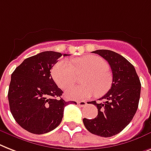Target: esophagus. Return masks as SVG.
I'll list each match as a JSON object with an SVG mask.
<instances>
[{"mask_svg": "<svg viewBox=\"0 0 151 151\" xmlns=\"http://www.w3.org/2000/svg\"><path fill=\"white\" fill-rule=\"evenodd\" d=\"M78 105H79L80 107H84V106L87 105V103H86V101H78Z\"/></svg>", "mask_w": 151, "mask_h": 151, "instance_id": "34e87169", "label": "esophagus"}]
</instances>
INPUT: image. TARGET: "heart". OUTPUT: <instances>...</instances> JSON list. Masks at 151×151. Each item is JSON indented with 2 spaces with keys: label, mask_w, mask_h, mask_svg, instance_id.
<instances>
[{
  "label": "heart",
  "mask_w": 151,
  "mask_h": 151,
  "mask_svg": "<svg viewBox=\"0 0 151 151\" xmlns=\"http://www.w3.org/2000/svg\"><path fill=\"white\" fill-rule=\"evenodd\" d=\"M87 71L81 86L70 88L66 91L67 98L75 100L89 99L96 93L102 95L111 88L112 77L109 71V64L98 56H85L73 60V65L67 60L58 61L52 70V76L56 84L62 89L73 85L77 73Z\"/></svg>",
  "instance_id": "heart-1"
}]
</instances>
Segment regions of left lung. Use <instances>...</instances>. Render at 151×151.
Segmentation results:
<instances>
[{
	"label": "left lung",
	"mask_w": 151,
	"mask_h": 151,
	"mask_svg": "<svg viewBox=\"0 0 151 151\" xmlns=\"http://www.w3.org/2000/svg\"><path fill=\"white\" fill-rule=\"evenodd\" d=\"M92 52L108 61L112 72L111 87L101 101H91L98 109L95 119H83L90 133L102 137L118 134L133 119L138 108L141 84L136 70L127 59L111 50H98Z\"/></svg>",
	"instance_id": "left-lung-1"
}]
</instances>
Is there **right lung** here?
I'll return each instance as SVG.
<instances>
[{"instance_id": "1", "label": "right lung", "mask_w": 151, "mask_h": 151, "mask_svg": "<svg viewBox=\"0 0 151 151\" xmlns=\"http://www.w3.org/2000/svg\"><path fill=\"white\" fill-rule=\"evenodd\" d=\"M69 56L45 51L25 59L12 73L8 101L12 116L18 125L34 134L53 130L62 121L65 101L51 76V69L60 56ZM77 104V103H76Z\"/></svg>"}]
</instances>
